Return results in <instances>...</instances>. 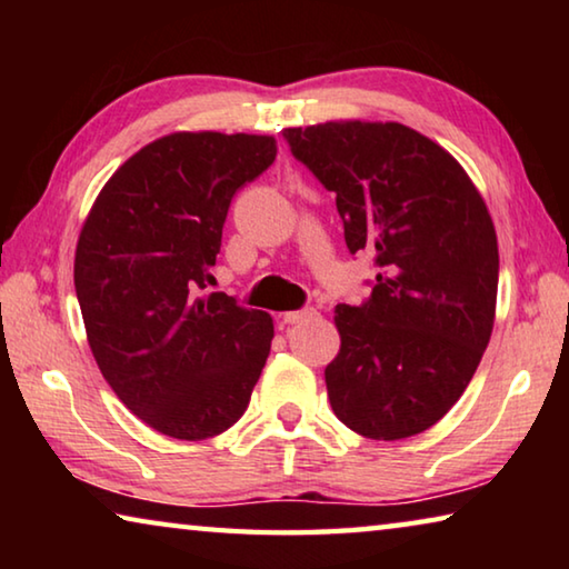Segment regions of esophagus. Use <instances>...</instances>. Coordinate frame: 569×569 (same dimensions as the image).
<instances>
[{
	"instance_id": "obj_1",
	"label": "esophagus",
	"mask_w": 569,
	"mask_h": 569,
	"mask_svg": "<svg viewBox=\"0 0 569 569\" xmlns=\"http://www.w3.org/2000/svg\"><path fill=\"white\" fill-rule=\"evenodd\" d=\"M313 316H316V308H301V311H288V313H283L281 319H283V323L293 326V323H303V321H308V319H313Z\"/></svg>"
}]
</instances>
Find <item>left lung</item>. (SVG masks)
<instances>
[{"label": "left lung", "instance_id": "8db88e82", "mask_svg": "<svg viewBox=\"0 0 569 569\" xmlns=\"http://www.w3.org/2000/svg\"><path fill=\"white\" fill-rule=\"evenodd\" d=\"M283 138L336 192L351 253H373L381 271L369 301L333 311L331 409L366 439L421 435L459 401L492 336L499 250L485 198L401 122L329 120Z\"/></svg>", "mask_w": 569, "mask_h": 569}]
</instances>
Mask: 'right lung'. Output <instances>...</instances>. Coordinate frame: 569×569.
<instances>
[{
	"label": "right lung",
	"instance_id": "1",
	"mask_svg": "<svg viewBox=\"0 0 569 569\" xmlns=\"http://www.w3.org/2000/svg\"><path fill=\"white\" fill-rule=\"evenodd\" d=\"M273 134L170 132L112 172L84 218L74 291L104 381L160 435L203 441L243 417L271 313L210 281L236 192L276 160Z\"/></svg>",
	"mask_w": 569,
	"mask_h": 569
}]
</instances>
